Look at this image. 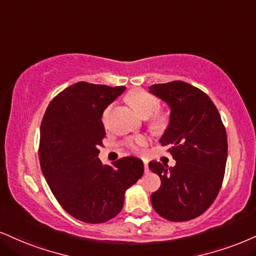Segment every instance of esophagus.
Returning a JSON list of instances; mask_svg holds the SVG:
<instances>
[{"label":"esophagus","instance_id":"obj_1","mask_svg":"<svg viewBox=\"0 0 256 256\" xmlns=\"http://www.w3.org/2000/svg\"><path fill=\"white\" fill-rule=\"evenodd\" d=\"M144 172H146V173H148V172H149V166H148V161H146V160H144Z\"/></svg>","mask_w":256,"mask_h":256}]
</instances>
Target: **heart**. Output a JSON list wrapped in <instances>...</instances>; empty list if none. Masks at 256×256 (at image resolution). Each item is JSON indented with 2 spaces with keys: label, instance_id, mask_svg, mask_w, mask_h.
I'll use <instances>...</instances> for the list:
<instances>
[{
  "label": "heart",
  "instance_id": "b5f03b06",
  "mask_svg": "<svg viewBox=\"0 0 256 256\" xmlns=\"http://www.w3.org/2000/svg\"><path fill=\"white\" fill-rule=\"evenodd\" d=\"M126 101L128 104L140 114L142 118H148V124L154 131H164L170 122V110L168 108H160V100L158 96L149 93L146 89L136 88L132 89L126 95ZM113 104H108L102 110L101 114V122L104 128L108 126L110 116L112 113ZM148 138L146 136H131L125 138L122 144L130 149L131 152L140 154L144 148L148 146Z\"/></svg>",
  "mask_w": 256,
  "mask_h": 256
}]
</instances>
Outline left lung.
Segmentation results:
<instances>
[{"instance_id":"1","label":"left lung","mask_w":256,"mask_h":256,"mask_svg":"<svg viewBox=\"0 0 256 256\" xmlns=\"http://www.w3.org/2000/svg\"><path fill=\"white\" fill-rule=\"evenodd\" d=\"M150 92L172 108L161 146H168L176 161L170 168L149 163L161 178L152 194V208L167 220H190L204 214L220 193L228 158L226 126L208 95L190 83H158Z\"/></svg>"}]
</instances>
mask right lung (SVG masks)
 <instances>
[{
	"label": "right lung",
	"instance_id": "right-lung-1",
	"mask_svg": "<svg viewBox=\"0 0 256 256\" xmlns=\"http://www.w3.org/2000/svg\"><path fill=\"white\" fill-rule=\"evenodd\" d=\"M124 90V86L75 83L52 98L40 125L39 161L46 182L62 208L86 223L114 218L125 190L143 175V161L137 158L112 166L98 158L106 134L102 110Z\"/></svg>",
	"mask_w": 256,
	"mask_h": 256
}]
</instances>
